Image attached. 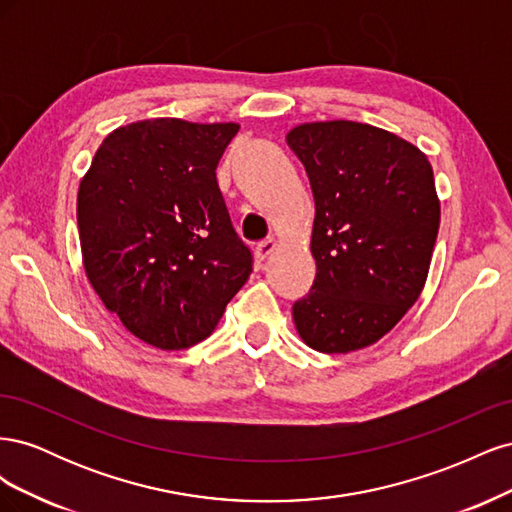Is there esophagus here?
I'll return each instance as SVG.
<instances>
[{"label":"esophagus","mask_w":512,"mask_h":512,"mask_svg":"<svg viewBox=\"0 0 512 512\" xmlns=\"http://www.w3.org/2000/svg\"><path fill=\"white\" fill-rule=\"evenodd\" d=\"M275 250H277V241L271 237V239H267V241L258 243V247H256V258H258V260H267Z\"/></svg>","instance_id":"esophagus-1"}]
</instances>
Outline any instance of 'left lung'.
Returning a JSON list of instances; mask_svg holds the SVG:
<instances>
[{"instance_id": "8db88e82", "label": "left lung", "mask_w": 512, "mask_h": 512, "mask_svg": "<svg viewBox=\"0 0 512 512\" xmlns=\"http://www.w3.org/2000/svg\"><path fill=\"white\" fill-rule=\"evenodd\" d=\"M314 192L316 280L292 305L303 342L324 354L376 344L421 297L440 228L425 153L389 130L333 119L286 134Z\"/></svg>"}]
</instances>
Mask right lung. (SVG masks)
<instances>
[{"label": "right lung", "mask_w": 512, "mask_h": 512, "mask_svg": "<svg viewBox=\"0 0 512 512\" xmlns=\"http://www.w3.org/2000/svg\"><path fill=\"white\" fill-rule=\"evenodd\" d=\"M239 123L143 119L108 134L76 196L83 269L141 342L207 339L252 273L215 168Z\"/></svg>", "instance_id": "1"}]
</instances>
